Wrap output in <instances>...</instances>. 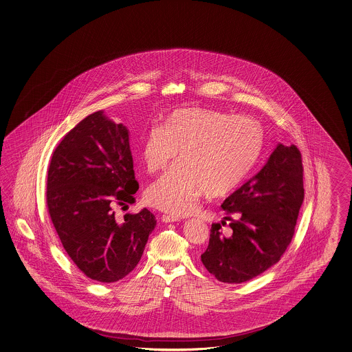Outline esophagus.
Instances as JSON below:
<instances>
[{
  "instance_id": "34e87169",
  "label": "esophagus",
  "mask_w": 352,
  "mask_h": 352,
  "mask_svg": "<svg viewBox=\"0 0 352 352\" xmlns=\"http://www.w3.org/2000/svg\"><path fill=\"white\" fill-rule=\"evenodd\" d=\"M162 220H163V223H175V221H179V217L173 216V214H163Z\"/></svg>"
}]
</instances>
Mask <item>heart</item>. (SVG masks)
<instances>
[{"label":"heart","mask_w":352,"mask_h":352,"mask_svg":"<svg viewBox=\"0 0 352 352\" xmlns=\"http://www.w3.org/2000/svg\"><path fill=\"white\" fill-rule=\"evenodd\" d=\"M261 145V127L249 117L178 109L164 126L148 129L142 141L141 156L148 173L165 169L180 150V164L150 184L146 198L165 212L192 214L206 190L221 197L236 188L256 163Z\"/></svg>","instance_id":"b5f03b06"}]
</instances>
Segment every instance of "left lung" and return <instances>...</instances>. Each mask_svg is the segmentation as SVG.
Segmentation results:
<instances>
[{
	"instance_id": "8db88e82",
	"label": "left lung",
	"mask_w": 352,
	"mask_h": 352,
	"mask_svg": "<svg viewBox=\"0 0 352 352\" xmlns=\"http://www.w3.org/2000/svg\"><path fill=\"white\" fill-rule=\"evenodd\" d=\"M302 201L300 151L278 142L263 168L223 201V211L238 220H232V232L226 236L220 223H212L201 256L204 266L226 283H245L263 274L292 243Z\"/></svg>"
}]
</instances>
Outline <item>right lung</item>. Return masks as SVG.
I'll use <instances>...</instances> for the list:
<instances>
[{"label": "right lung", "mask_w": 352, "mask_h": 352, "mask_svg": "<svg viewBox=\"0 0 352 352\" xmlns=\"http://www.w3.org/2000/svg\"><path fill=\"white\" fill-rule=\"evenodd\" d=\"M138 183L129 131L104 111L71 129L52 156L47 205L74 263L99 283H116L138 266L156 219L142 208L117 219L114 206L135 202Z\"/></svg>", "instance_id": "add662e5"}]
</instances>
